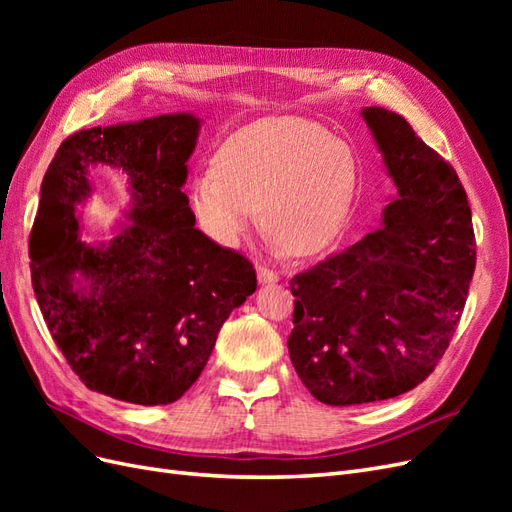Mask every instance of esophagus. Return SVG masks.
Masks as SVG:
<instances>
[{"instance_id": "esophagus-1", "label": "esophagus", "mask_w": 512, "mask_h": 512, "mask_svg": "<svg viewBox=\"0 0 512 512\" xmlns=\"http://www.w3.org/2000/svg\"><path fill=\"white\" fill-rule=\"evenodd\" d=\"M258 282L260 284H275L280 282V273L267 269V267H258Z\"/></svg>"}]
</instances>
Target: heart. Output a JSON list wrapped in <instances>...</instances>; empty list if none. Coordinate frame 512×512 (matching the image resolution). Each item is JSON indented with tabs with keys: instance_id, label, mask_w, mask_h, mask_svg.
<instances>
[{
	"instance_id": "b5f03b06",
	"label": "heart",
	"mask_w": 512,
	"mask_h": 512,
	"mask_svg": "<svg viewBox=\"0 0 512 512\" xmlns=\"http://www.w3.org/2000/svg\"><path fill=\"white\" fill-rule=\"evenodd\" d=\"M359 181L352 149L320 123L265 117L232 132L215 151L213 173L192 181L198 224L220 245L235 247L258 224L277 247L309 256L344 230Z\"/></svg>"
}]
</instances>
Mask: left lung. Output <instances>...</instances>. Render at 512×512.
I'll return each mask as SVG.
<instances>
[{
    "label": "left lung",
    "instance_id": "left-lung-1",
    "mask_svg": "<svg viewBox=\"0 0 512 512\" xmlns=\"http://www.w3.org/2000/svg\"><path fill=\"white\" fill-rule=\"evenodd\" d=\"M363 119L397 185L382 226L290 280V361L322 404L408 393L436 369L476 267L466 190L410 123L380 106Z\"/></svg>",
    "mask_w": 512,
    "mask_h": 512
}]
</instances>
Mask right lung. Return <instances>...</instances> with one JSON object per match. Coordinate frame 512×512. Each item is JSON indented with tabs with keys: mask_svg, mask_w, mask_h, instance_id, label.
<instances>
[{
	"mask_svg": "<svg viewBox=\"0 0 512 512\" xmlns=\"http://www.w3.org/2000/svg\"><path fill=\"white\" fill-rule=\"evenodd\" d=\"M198 128L175 113L74 132L42 179L29 235L40 312L87 389L128 404L177 401L256 290L252 262L203 235L181 192ZM96 163L117 167L133 190V224L104 246L81 242L75 220Z\"/></svg>",
	"mask_w": 512,
	"mask_h": 512,
	"instance_id": "add662e5",
	"label": "right lung"
}]
</instances>
